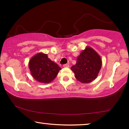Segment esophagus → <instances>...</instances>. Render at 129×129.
<instances>
[{
    "label": "esophagus",
    "instance_id": "1",
    "mask_svg": "<svg viewBox=\"0 0 129 129\" xmlns=\"http://www.w3.org/2000/svg\"><path fill=\"white\" fill-rule=\"evenodd\" d=\"M63 67H64V68H69V64H65L63 65Z\"/></svg>",
    "mask_w": 129,
    "mask_h": 129
}]
</instances>
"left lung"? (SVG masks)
Here are the masks:
<instances>
[{"label":"left lung","mask_w":129,"mask_h":129,"mask_svg":"<svg viewBox=\"0 0 129 129\" xmlns=\"http://www.w3.org/2000/svg\"><path fill=\"white\" fill-rule=\"evenodd\" d=\"M99 54L93 48L86 46L77 58L76 63L71 68L76 79L83 83H88L98 77L102 68Z\"/></svg>","instance_id":"1"}]
</instances>
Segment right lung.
I'll use <instances>...</instances> for the list:
<instances>
[{
  "mask_svg": "<svg viewBox=\"0 0 129 129\" xmlns=\"http://www.w3.org/2000/svg\"><path fill=\"white\" fill-rule=\"evenodd\" d=\"M29 68L35 80L43 83H49L57 76L61 68L48 58L47 54L40 52L30 59Z\"/></svg>",
  "mask_w": 129,
  "mask_h": 129,
  "instance_id": "obj_1",
  "label": "right lung"
}]
</instances>
